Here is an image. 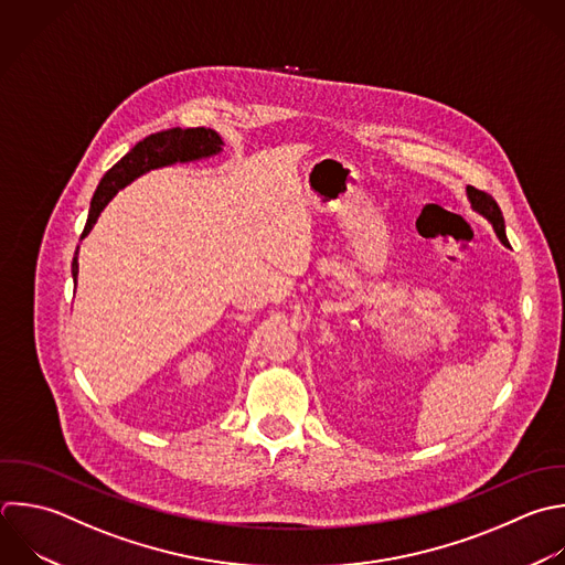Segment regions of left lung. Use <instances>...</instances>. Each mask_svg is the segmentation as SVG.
Segmentation results:
<instances>
[{"mask_svg": "<svg viewBox=\"0 0 565 565\" xmlns=\"http://www.w3.org/2000/svg\"><path fill=\"white\" fill-rule=\"evenodd\" d=\"M466 196H468V201H470L472 212H477L479 216H483V218L492 225V230H494L497 238L501 241V245H503V247H510V243H508V238H505L503 214H501L499 205L492 201V196L486 194V192H479V190H475V188H470V185L466 188Z\"/></svg>", "mask_w": 565, "mask_h": 565, "instance_id": "1", "label": "left lung"}]
</instances>
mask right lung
<instances>
[{
  "label": "right lung",
  "mask_w": 565,
  "mask_h": 565,
  "mask_svg": "<svg viewBox=\"0 0 565 565\" xmlns=\"http://www.w3.org/2000/svg\"><path fill=\"white\" fill-rule=\"evenodd\" d=\"M223 146L225 143H223L221 135L212 128H170V130L150 135L143 141H139L99 181L97 192L90 201V212H88V221H86L82 241L93 232L97 218L102 216L106 205L117 196L119 190L128 188L132 181H137L139 177H143L152 170L170 168L177 163H194V161L212 159L223 152ZM77 256H79V247L73 258L75 285H77V276H79Z\"/></svg>",
  "instance_id": "obj_1"
}]
</instances>
